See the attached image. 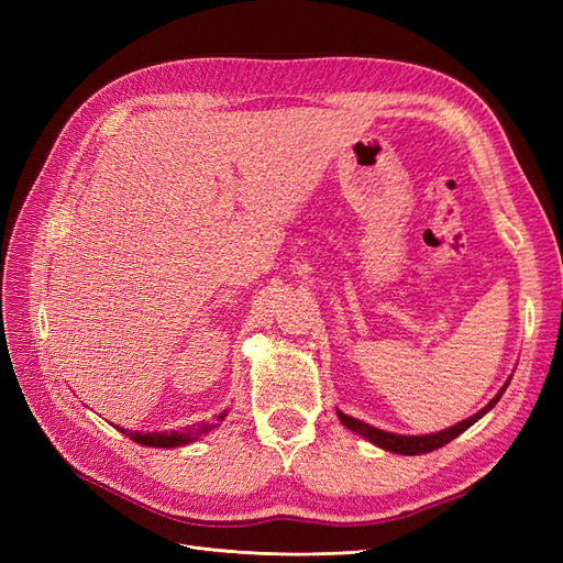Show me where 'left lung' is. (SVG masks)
I'll use <instances>...</instances> for the list:
<instances>
[{
    "mask_svg": "<svg viewBox=\"0 0 563 563\" xmlns=\"http://www.w3.org/2000/svg\"><path fill=\"white\" fill-rule=\"evenodd\" d=\"M509 380H512V378L505 380V385L498 389V395L493 397V399L482 408V411H476V413L470 416L467 420L455 422L453 428H446V430H441V432H432V434H395V432H385V430L373 428V424H368V422H364V420H356V418H352V416H345L343 411H338V420L343 422L347 430H352V432H356L360 437H364L366 441H371L373 446H378V449H383V451L399 453V455L430 453V451H437V449H441V446H446L449 441H453L457 434H463L467 428H472V424H474L476 420L484 418V416L490 411V408L500 401V397L505 395V389H507Z\"/></svg>",
    "mask_w": 563,
    "mask_h": 563,
    "instance_id": "obj_1",
    "label": "left lung"
}]
</instances>
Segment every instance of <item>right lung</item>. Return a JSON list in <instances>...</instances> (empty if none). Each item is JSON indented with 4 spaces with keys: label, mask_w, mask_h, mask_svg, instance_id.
I'll use <instances>...</instances> for the list:
<instances>
[{
    "label": "right lung",
    "mask_w": 563,
    "mask_h": 563,
    "mask_svg": "<svg viewBox=\"0 0 563 563\" xmlns=\"http://www.w3.org/2000/svg\"><path fill=\"white\" fill-rule=\"evenodd\" d=\"M228 411L218 416V422L225 420ZM218 422H199V424H187L183 430H172V432H131L124 428H117L122 434H126L129 439H133L135 444L141 446H152V449H176V446H185L192 444L199 437L209 434L211 430L218 428Z\"/></svg>",
    "instance_id": "add662e5"
}]
</instances>
